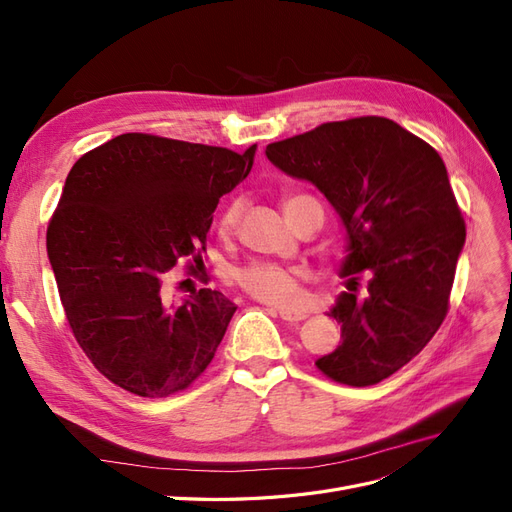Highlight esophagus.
I'll list each match as a JSON object with an SVG mask.
<instances>
[{
	"label": "esophagus",
	"instance_id": "1",
	"mask_svg": "<svg viewBox=\"0 0 512 512\" xmlns=\"http://www.w3.org/2000/svg\"><path fill=\"white\" fill-rule=\"evenodd\" d=\"M277 314H280V318L286 320V322H299V320H303L307 316L305 312H297V309H286V307L277 309Z\"/></svg>",
	"mask_w": 512,
	"mask_h": 512
}]
</instances>
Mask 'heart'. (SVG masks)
Returning a JSON list of instances; mask_svg holds the SVG:
<instances>
[{
	"label": "heart",
	"mask_w": 512,
	"mask_h": 512,
	"mask_svg": "<svg viewBox=\"0 0 512 512\" xmlns=\"http://www.w3.org/2000/svg\"><path fill=\"white\" fill-rule=\"evenodd\" d=\"M299 196L303 194L288 196L284 200V209L290 207ZM239 213H241V203L228 205L218 220L220 232L226 235V232L235 228ZM299 275L301 271L294 267L277 265V262H267V260H252L235 271V282L239 284L241 290L252 294V297L260 301L275 303V305H290L297 301Z\"/></svg>",
	"instance_id": "1"
}]
</instances>
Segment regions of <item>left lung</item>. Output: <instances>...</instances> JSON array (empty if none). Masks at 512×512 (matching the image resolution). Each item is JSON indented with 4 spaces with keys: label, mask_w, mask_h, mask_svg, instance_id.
Here are the masks:
<instances>
[{
    "label": "left lung",
    "mask_w": 512,
    "mask_h": 512,
    "mask_svg": "<svg viewBox=\"0 0 512 512\" xmlns=\"http://www.w3.org/2000/svg\"><path fill=\"white\" fill-rule=\"evenodd\" d=\"M269 162L309 181L339 215L346 292L329 309L342 344L316 361L329 378L369 386L421 352L446 316L466 224L438 151L384 117L322 123L271 143ZM370 275L363 298L354 272Z\"/></svg>",
    "instance_id": "8db88e82"
}]
</instances>
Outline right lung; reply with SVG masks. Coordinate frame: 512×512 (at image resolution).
<instances>
[{"instance_id":"right-lung-1","label":"right lung","mask_w":512,"mask_h":512,"mask_svg":"<svg viewBox=\"0 0 512 512\" xmlns=\"http://www.w3.org/2000/svg\"><path fill=\"white\" fill-rule=\"evenodd\" d=\"M243 153L121 134L79 158L46 230L76 342L100 374L141 397H168L211 363L237 305L200 288L166 292L177 262L205 250L220 198L247 177Z\"/></svg>"}]
</instances>
